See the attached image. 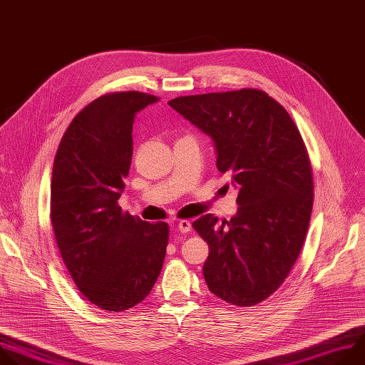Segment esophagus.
<instances>
[{
  "instance_id": "obj_1",
  "label": "esophagus",
  "mask_w": 365,
  "mask_h": 365,
  "mask_svg": "<svg viewBox=\"0 0 365 365\" xmlns=\"http://www.w3.org/2000/svg\"><path fill=\"white\" fill-rule=\"evenodd\" d=\"M177 229L181 233H188L191 230V223L188 220H180L177 225Z\"/></svg>"
}]
</instances>
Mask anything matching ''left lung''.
<instances>
[{
    "instance_id": "left-lung-1",
    "label": "left lung",
    "mask_w": 365,
    "mask_h": 365,
    "mask_svg": "<svg viewBox=\"0 0 365 365\" xmlns=\"http://www.w3.org/2000/svg\"><path fill=\"white\" fill-rule=\"evenodd\" d=\"M168 105L212 138L217 170L239 188L237 214L192 223L208 245L210 292L242 308L267 299L292 270L314 204L311 160L294 119L259 89L180 96Z\"/></svg>"
}]
</instances>
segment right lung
I'll list each match as a JSON object with an SVG mask.
<instances>
[{
	"instance_id": "right-lung-1",
	"label": "right lung",
	"mask_w": 365,
	"mask_h": 365,
	"mask_svg": "<svg viewBox=\"0 0 365 365\" xmlns=\"http://www.w3.org/2000/svg\"><path fill=\"white\" fill-rule=\"evenodd\" d=\"M160 98L112 92L83 108L56 153L50 218L61 259L91 304L120 312L153 290L165 259L168 225H151L118 204L132 161L135 113Z\"/></svg>"
}]
</instances>
